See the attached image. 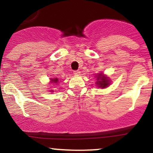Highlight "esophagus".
<instances>
[{
	"label": "esophagus",
	"instance_id": "34e87169",
	"mask_svg": "<svg viewBox=\"0 0 153 153\" xmlns=\"http://www.w3.org/2000/svg\"><path fill=\"white\" fill-rule=\"evenodd\" d=\"M74 75L80 74V71H79V70H76V71H74Z\"/></svg>",
	"mask_w": 153,
	"mask_h": 153
}]
</instances>
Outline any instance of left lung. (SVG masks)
<instances>
[{
    "instance_id": "left-lung-1",
    "label": "left lung",
    "mask_w": 153,
    "mask_h": 153,
    "mask_svg": "<svg viewBox=\"0 0 153 153\" xmlns=\"http://www.w3.org/2000/svg\"><path fill=\"white\" fill-rule=\"evenodd\" d=\"M97 84L99 86L98 87L104 88L107 87L110 84V80L109 79L108 77L105 76V75L102 74H100L97 76Z\"/></svg>"
}]
</instances>
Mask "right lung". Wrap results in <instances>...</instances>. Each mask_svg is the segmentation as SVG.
<instances>
[{
  "label": "right lung",
  "mask_w": 153,
  "mask_h": 153,
  "mask_svg": "<svg viewBox=\"0 0 153 153\" xmlns=\"http://www.w3.org/2000/svg\"><path fill=\"white\" fill-rule=\"evenodd\" d=\"M51 79V82H53V83H56V84L57 82H58V79H57V78H55V79ZM51 91H52L53 90H51Z\"/></svg>",
  "instance_id": "right-lung-1"
}]
</instances>
